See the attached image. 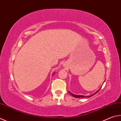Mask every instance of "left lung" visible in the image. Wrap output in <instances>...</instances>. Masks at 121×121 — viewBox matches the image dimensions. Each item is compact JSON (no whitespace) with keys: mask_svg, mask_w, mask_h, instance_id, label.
Wrapping results in <instances>:
<instances>
[{"mask_svg":"<svg viewBox=\"0 0 121 121\" xmlns=\"http://www.w3.org/2000/svg\"><path fill=\"white\" fill-rule=\"evenodd\" d=\"M100 89H99L98 91H97V92H96V93H95V94H93V95H91V96H87L88 97H91L92 96H93V95H95V94H96V93H97L99 91ZM69 93L71 94V95L72 96H73V97H77V98H79V97H84V96H82V95H73V94H72V93H70L69 92Z\"/></svg>","mask_w":121,"mask_h":121,"instance_id":"obj_1","label":"left lung"}]
</instances>
